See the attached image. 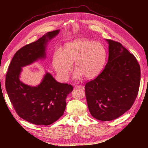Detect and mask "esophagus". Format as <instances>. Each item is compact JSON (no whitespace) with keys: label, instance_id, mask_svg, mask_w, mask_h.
I'll list each match as a JSON object with an SVG mask.
<instances>
[{"label":"esophagus","instance_id":"34e87169","mask_svg":"<svg viewBox=\"0 0 148 148\" xmlns=\"http://www.w3.org/2000/svg\"><path fill=\"white\" fill-rule=\"evenodd\" d=\"M75 88H82V89H84V87L82 86H79V85H76V86H75Z\"/></svg>","mask_w":148,"mask_h":148}]
</instances>
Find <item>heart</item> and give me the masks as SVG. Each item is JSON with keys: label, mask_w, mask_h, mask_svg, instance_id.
Returning <instances> with one entry per match:
<instances>
[{"label": "heart", "mask_w": 148, "mask_h": 148, "mask_svg": "<svg viewBox=\"0 0 148 148\" xmlns=\"http://www.w3.org/2000/svg\"><path fill=\"white\" fill-rule=\"evenodd\" d=\"M106 57V50L102 44L86 38L77 39L67 43L63 52L55 51L53 66L60 77L66 79L75 62V77L83 75L91 79L101 72Z\"/></svg>", "instance_id": "heart-1"}]
</instances>
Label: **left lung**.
Returning <instances> with one entry per match:
<instances>
[{"label": "left lung", "instance_id": "8db88e82", "mask_svg": "<svg viewBox=\"0 0 148 148\" xmlns=\"http://www.w3.org/2000/svg\"><path fill=\"white\" fill-rule=\"evenodd\" d=\"M106 40L109 45L107 64L85 86L90 112L102 121L116 119L131 108L140 81V69L135 57L119 42Z\"/></svg>", "mask_w": 148, "mask_h": 148}]
</instances>
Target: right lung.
<instances>
[{
    "mask_svg": "<svg viewBox=\"0 0 148 148\" xmlns=\"http://www.w3.org/2000/svg\"><path fill=\"white\" fill-rule=\"evenodd\" d=\"M59 32H48L19 49L14 55L6 75V90L16 113L20 118L37 125H49L63 115L66 98L73 87L57 82L49 73L36 87L26 85L19 77L22 67L46 58L47 42Z\"/></svg>",
    "mask_w": 148,
    "mask_h": 148,
    "instance_id": "1",
    "label": "right lung"
}]
</instances>
